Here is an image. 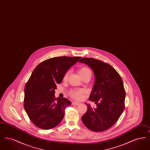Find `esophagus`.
Listing matches in <instances>:
<instances>
[{"label":"esophagus","mask_w":150,"mask_h":150,"mask_svg":"<svg viewBox=\"0 0 150 150\" xmlns=\"http://www.w3.org/2000/svg\"><path fill=\"white\" fill-rule=\"evenodd\" d=\"M72 104L73 105H78L80 104V103L76 102H73L72 103Z\"/></svg>","instance_id":"34e87169"}]
</instances>
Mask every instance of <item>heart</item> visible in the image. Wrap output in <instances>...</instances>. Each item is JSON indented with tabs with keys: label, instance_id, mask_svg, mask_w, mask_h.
<instances>
[{
	"label": "heart",
	"instance_id": "b5f03b06",
	"mask_svg": "<svg viewBox=\"0 0 150 150\" xmlns=\"http://www.w3.org/2000/svg\"><path fill=\"white\" fill-rule=\"evenodd\" d=\"M79 74L80 75V76H82L83 75H92V72L91 70H90V69L88 67L84 66L81 67L79 70ZM68 76V72H67L65 75H64V80H66ZM85 92L83 89H79V90H72L70 92V95L71 96V97H72L74 99L76 100H80L83 98V94H84Z\"/></svg>",
	"mask_w": 150,
	"mask_h": 150
}]
</instances>
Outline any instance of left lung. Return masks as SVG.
<instances>
[{
	"mask_svg": "<svg viewBox=\"0 0 150 150\" xmlns=\"http://www.w3.org/2000/svg\"><path fill=\"white\" fill-rule=\"evenodd\" d=\"M93 70L95 81L89 100L97 105L92 108L86 103L87 111L81 117L86 127L96 132L105 131L118 120L124 110L125 92L121 76L109 64L92 58L80 61Z\"/></svg>",
	"mask_w": 150,
	"mask_h": 150,
	"instance_id": "8db88e82",
	"label": "left lung"
}]
</instances>
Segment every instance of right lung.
Segmentation results:
<instances>
[{
  "label": "right lung",
  "instance_id": "1",
  "mask_svg": "<svg viewBox=\"0 0 150 150\" xmlns=\"http://www.w3.org/2000/svg\"><path fill=\"white\" fill-rule=\"evenodd\" d=\"M81 57H54L38 64L25 87L24 108L30 120L39 128L56 127L64 117V109L71 104L65 98L54 96L57 84Z\"/></svg>",
  "mask_w": 150,
  "mask_h": 150
}]
</instances>
